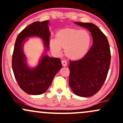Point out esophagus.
<instances>
[{"mask_svg":"<svg viewBox=\"0 0 123 123\" xmlns=\"http://www.w3.org/2000/svg\"><path fill=\"white\" fill-rule=\"evenodd\" d=\"M61 63H62V65L63 67H66V66L67 65V62L66 61H65V60L61 61Z\"/></svg>","mask_w":123,"mask_h":123,"instance_id":"34e87169","label":"esophagus"}]
</instances>
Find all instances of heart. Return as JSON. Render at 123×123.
<instances>
[{"instance_id": "b5f03b06", "label": "heart", "mask_w": 123, "mask_h": 123, "mask_svg": "<svg viewBox=\"0 0 123 123\" xmlns=\"http://www.w3.org/2000/svg\"><path fill=\"white\" fill-rule=\"evenodd\" d=\"M92 38L88 31L75 28H64L55 34V39L49 40L51 49L61 54L62 48L69 59L78 60L84 57L91 45Z\"/></svg>"}]
</instances>
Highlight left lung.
<instances>
[{
  "label": "left lung",
  "mask_w": 123,
  "mask_h": 123,
  "mask_svg": "<svg viewBox=\"0 0 123 123\" xmlns=\"http://www.w3.org/2000/svg\"><path fill=\"white\" fill-rule=\"evenodd\" d=\"M75 23L90 31L93 44L84 57L69 61V84L75 94L90 97L99 92L107 78L111 61L110 46L106 36L95 24Z\"/></svg>",
  "instance_id": "obj_1"
}]
</instances>
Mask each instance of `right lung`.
Returning a JSON list of instances; mask_svg holds the SVG:
<instances>
[{"label": "right lung", "mask_w": 123, "mask_h": 123, "mask_svg": "<svg viewBox=\"0 0 123 123\" xmlns=\"http://www.w3.org/2000/svg\"><path fill=\"white\" fill-rule=\"evenodd\" d=\"M49 20L36 21L23 30L16 38L12 56V69L20 87L27 93L38 95L44 93L51 85L55 75L61 68V59L43 55L36 68L31 69L26 64L23 52L24 41L26 38H41L44 46L49 49L50 31Z\"/></svg>", "instance_id": "obj_1"}]
</instances>
